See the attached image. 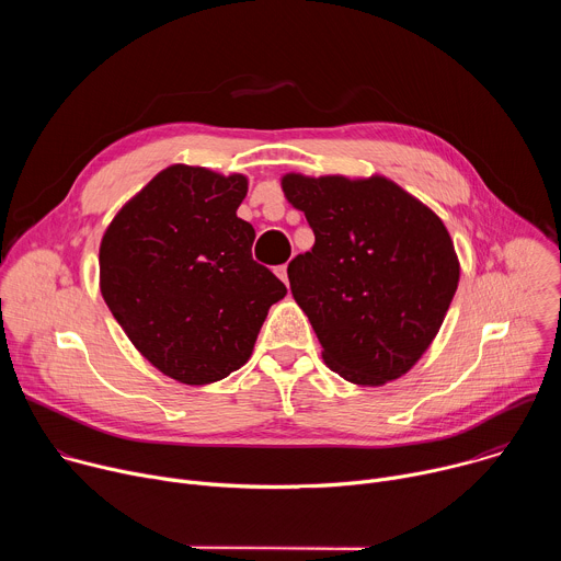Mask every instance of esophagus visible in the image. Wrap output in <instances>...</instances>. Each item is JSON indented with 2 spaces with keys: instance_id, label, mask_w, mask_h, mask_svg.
I'll list each match as a JSON object with an SVG mask.
<instances>
[{
  "instance_id": "esophagus-1",
  "label": "esophagus",
  "mask_w": 561,
  "mask_h": 561,
  "mask_svg": "<svg viewBox=\"0 0 561 561\" xmlns=\"http://www.w3.org/2000/svg\"><path fill=\"white\" fill-rule=\"evenodd\" d=\"M275 273H277V277L288 286V266H286V264H282V266H277V268H275Z\"/></svg>"
}]
</instances>
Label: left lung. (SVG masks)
Listing matches in <instances>:
<instances>
[{"label": "left lung", "instance_id": "left-lung-1", "mask_svg": "<svg viewBox=\"0 0 561 561\" xmlns=\"http://www.w3.org/2000/svg\"><path fill=\"white\" fill-rule=\"evenodd\" d=\"M314 232L290 293L331 370L359 386L407 375L442 329L459 282L444 221L388 178H282Z\"/></svg>", "mask_w": 561, "mask_h": 561}]
</instances>
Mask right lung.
Returning a JSON list of instances; mask_svg holds the SVG:
<instances>
[{
  "instance_id": "add662e5",
  "label": "right lung",
  "mask_w": 561,
  "mask_h": 561,
  "mask_svg": "<svg viewBox=\"0 0 561 561\" xmlns=\"http://www.w3.org/2000/svg\"><path fill=\"white\" fill-rule=\"evenodd\" d=\"M244 175L173 164L108 224L100 288L133 346L164 375L204 386L242 368L286 286L251 255L237 217Z\"/></svg>"
}]
</instances>
